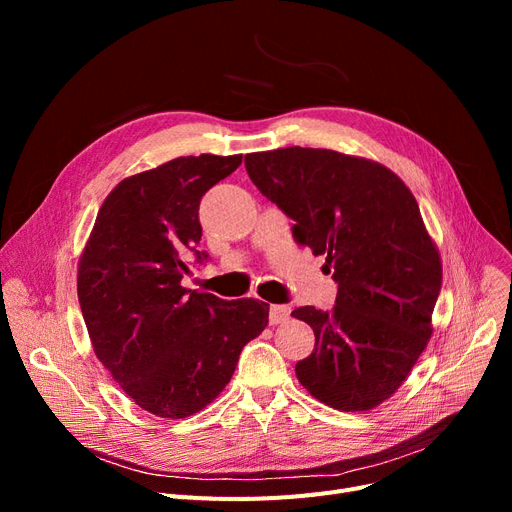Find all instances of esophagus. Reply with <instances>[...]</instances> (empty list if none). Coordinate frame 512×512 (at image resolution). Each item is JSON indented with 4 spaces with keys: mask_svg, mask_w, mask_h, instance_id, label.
<instances>
[{
    "mask_svg": "<svg viewBox=\"0 0 512 512\" xmlns=\"http://www.w3.org/2000/svg\"><path fill=\"white\" fill-rule=\"evenodd\" d=\"M290 317V307L288 305H272L270 307V324H282Z\"/></svg>",
    "mask_w": 512,
    "mask_h": 512,
    "instance_id": "34e87169",
    "label": "esophagus"
}]
</instances>
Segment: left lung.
<instances>
[{"label":"left lung","instance_id":"left-lung-1","mask_svg":"<svg viewBox=\"0 0 512 512\" xmlns=\"http://www.w3.org/2000/svg\"><path fill=\"white\" fill-rule=\"evenodd\" d=\"M245 168L294 220V240L326 255L338 284L330 311H292L315 334L313 353L294 367L299 382L332 409H375L434 332L442 261L413 193L378 161L332 149L249 153Z\"/></svg>","mask_w":512,"mask_h":512}]
</instances>
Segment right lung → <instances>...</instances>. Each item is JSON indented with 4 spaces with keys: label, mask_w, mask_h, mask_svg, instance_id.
Returning <instances> with one entry per match:
<instances>
[{
    "label": "right lung",
    "mask_w": 512,
    "mask_h": 512,
    "mask_svg": "<svg viewBox=\"0 0 512 512\" xmlns=\"http://www.w3.org/2000/svg\"><path fill=\"white\" fill-rule=\"evenodd\" d=\"M242 155L176 157L124 178L105 197L78 259L76 290L93 351L120 388L157 417L205 409L230 382L270 305L222 301L180 284L197 261L199 203Z\"/></svg>",
    "instance_id": "obj_1"
}]
</instances>
